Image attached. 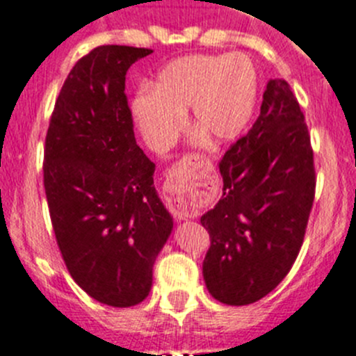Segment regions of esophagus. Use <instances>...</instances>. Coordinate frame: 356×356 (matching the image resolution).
Segmentation results:
<instances>
[{"instance_id":"34e87169","label":"esophagus","mask_w":356,"mask_h":356,"mask_svg":"<svg viewBox=\"0 0 356 356\" xmlns=\"http://www.w3.org/2000/svg\"><path fill=\"white\" fill-rule=\"evenodd\" d=\"M199 159L197 154H190V156H185L181 161H178L177 164H173V168L170 170V175L175 178V190H171V199H170V211L178 218V220H186V218H192L193 213L190 209L188 202H186L185 190L177 188L179 178L185 177L186 171L193 166V163Z\"/></svg>"}]
</instances>
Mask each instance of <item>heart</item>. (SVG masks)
<instances>
[{"label":"heart","mask_w":356,"mask_h":356,"mask_svg":"<svg viewBox=\"0 0 356 356\" xmlns=\"http://www.w3.org/2000/svg\"><path fill=\"white\" fill-rule=\"evenodd\" d=\"M258 74L245 55L193 54L168 63L150 90L133 100V115L157 152L177 140L190 107V126L211 143L232 142L252 118Z\"/></svg>","instance_id":"b5f03b06"}]
</instances>
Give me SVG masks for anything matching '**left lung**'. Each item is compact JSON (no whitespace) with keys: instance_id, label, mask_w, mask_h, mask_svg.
Instances as JSON below:
<instances>
[{"instance_id":"8db88e82","label":"left lung","mask_w":356,"mask_h":356,"mask_svg":"<svg viewBox=\"0 0 356 356\" xmlns=\"http://www.w3.org/2000/svg\"><path fill=\"white\" fill-rule=\"evenodd\" d=\"M220 173L223 195L200 218L211 238L204 280L220 302L251 305L293 268L315 199L308 126L287 81H268L258 119L225 152Z\"/></svg>"}]
</instances>
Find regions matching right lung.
<instances>
[{
	"mask_svg": "<svg viewBox=\"0 0 356 356\" xmlns=\"http://www.w3.org/2000/svg\"><path fill=\"white\" fill-rule=\"evenodd\" d=\"M149 48L105 44L76 62L48 126L43 181L55 238L74 282L104 305L142 302L173 218L136 145L126 72Z\"/></svg>",
	"mask_w": 356,
	"mask_h": 356,
	"instance_id": "add662e5",
	"label": "right lung"
}]
</instances>
